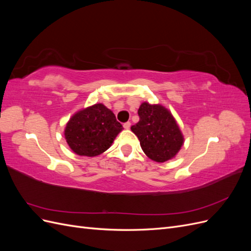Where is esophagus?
I'll return each mask as SVG.
<instances>
[{
  "label": "esophagus",
  "mask_w": 251,
  "mask_h": 251,
  "mask_svg": "<svg viewBox=\"0 0 251 251\" xmlns=\"http://www.w3.org/2000/svg\"><path fill=\"white\" fill-rule=\"evenodd\" d=\"M124 127L126 128V130H127V128H130V127H131V123H130V121H127V123H126V124L124 125Z\"/></svg>",
  "instance_id": "34e87169"
}]
</instances>
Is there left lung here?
I'll list each match as a JSON object with an SVG mask.
<instances>
[{
	"label": "left lung",
	"instance_id": "obj_1",
	"mask_svg": "<svg viewBox=\"0 0 251 251\" xmlns=\"http://www.w3.org/2000/svg\"><path fill=\"white\" fill-rule=\"evenodd\" d=\"M139 121L131 126L150 159L165 162L178 154L184 137L171 111L161 104L144 101L138 110Z\"/></svg>",
	"mask_w": 251,
	"mask_h": 251
}]
</instances>
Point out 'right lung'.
I'll use <instances>...</instances> for the list:
<instances>
[{
  "label": "right lung",
  "instance_id": "add662e5",
  "mask_svg": "<svg viewBox=\"0 0 251 251\" xmlns=\"http://www.w3.org/2000/svg\"><path fill=\"white\" fill-rule=\"evenodd\" d=\"M123 128L110 109L102 103H95L72 115L64 135L75 154L95 157L112 146Z\"/></svg>",
  "mask_w": 251,
  "mask_h": 251
}]
</instances>
